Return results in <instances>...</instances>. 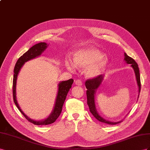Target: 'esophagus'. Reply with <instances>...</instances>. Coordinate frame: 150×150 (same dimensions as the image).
Masks as SVG:
<instances>
[{"instance_id":"34e87169","label":"esophagus","mask_w":150,"mask_h":150,"mask_svg":"<svg viewBox=\"0 0 150 150\" xmlns=\"http://www.w3.org/2000/svg\"><path fill=\"white\" fill-rule=\"evenodd\" d=\"M75 84L76 85H78V86H81V85H82V81H81L80 80L78 79V80H76L75 81Z\"/></svg>"}]
</instances>
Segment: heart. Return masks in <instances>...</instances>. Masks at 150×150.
I'll list each match as a JSON object with an SVG mask.
<instances>
[{"label": "heart", "instance_id": "1", "mask_svg": "<svg viewBox=\"0 0 150 150\" xmlns=\"http://www.w3.org/2000/svg\"><path fill=\"white\" fill-rule=\"evenodd\" d=\"M108 62V58L101 51L90 47L76 51L74 60L67 58L65 64L70 71H74L76 67L80 69L85 68V73L87 77L96 78L103 73Z\"/></svg>", "mask_w": 150, "mask_h": 150}]
</instances>
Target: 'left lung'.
<instances>
[{"label": "left lung", "mask_w": 150, "mask_h": 150, "mask_svg": "<svg viewBox=\"0 0 150 150\" xmlns=\"http://www.w3.org/2000/svg\"><path fill=\"white\" fill-rule=\"evenodd\" d=\"M125 61L127 64H131V66L134 69L137 83H138V88H139V93H140L141 91V81H140V74H139V70L138 65L137 63L134 60L130 57L127 56V54L125 53ZM104 76L103 75H100L99 76H97L96 78H92L91 79H87L85 82V87L87 88V104L88 105V108L90 109V112L92 113V114L95 117L98 121H99L101 122H104L108 125H117L118 123H120L122 121L119 122H110L109 121L105 120V119L102 117L100 115L98 114L97 111L96 110V105H95V100H94V97H95V93L97 88L100 86L102 80H103Z\"/></svg>", "instance_id": "8db88e82"}]
</instances>
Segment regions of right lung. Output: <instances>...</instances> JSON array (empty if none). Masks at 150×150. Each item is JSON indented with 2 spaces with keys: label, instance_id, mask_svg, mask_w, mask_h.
<instances>
[{
  "label": "right lung",
  "instance_id": "add662e5",
  "mask_svg": "<svg viewBox=\"0 0 150 150\" xmlns=\"http://www.w3.org/2000/svg\"><path fill=\"white\" fill-rule=\"evenodd\" d=\"M48 46L46 42H40L35 45L32 46L28 51H26L25 53L23 54V56H21L18 60L17 61L16 65L14 67V76H13V85H12V92H13V99L14 102L16 105L17 108L19 110L20 112H21L25 118L27 120L34 124L35 125H50V124L53 123L55 121L57 120V118L59 117V115H60L62 108L65 102L66 97L67 96V93L69 91V90L71 87V85L74 83V80L72 79H69L66 81H62L60 83L58 84V91L57 97L56 101H55V104L54 106V109L52 111V112L49 115L48 118H46L44 120H42L40 121H34L33 119L29 118L26 115H25L22 110L21 109L20 107L19 106L18 102L16 100V81L17 78H18V75L21 70V67L23 66L25 62H26L30 59L35 58L36 57H38L40 56L41 53L46 50V48Z\"/></svg>",
  "mask_w": 150,
  "mask_h": 150
}]
</instances>
